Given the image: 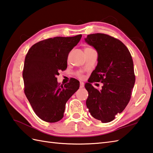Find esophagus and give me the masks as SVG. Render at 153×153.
I'll use <instances>...</instances> for the list:
<instances>
[{
  "instance_id": "1",
  "label": "esophagus",
  "mask_w": 153,
  "mask_h": 153,
  "mask_svg": "<svg viewBox=\"0 0 153 153\" xmlns=\"http://www.w3.org/2000/svg\"><path fill=\"white\" fill-rule=\"evenodd\" d=\"M83 87H84V83L80 82V88H83Z\"/></svg>"
}]
</instances>
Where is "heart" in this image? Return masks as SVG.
I'll use <instances>...</instances> for the list:
<instances>
[{"instance_id":"1","label":"heart","mask_w":153,"mask_h":153,"mask_svg":"<svg viewBox=\"0 0 153 153\" xmlns=\"http://www.w3.org/2000/svg\"><path fill=\"white\" fill-rule=\"evenodd\" d=\"M94 50V49H93L92 48H91V47H86L85 48V50H84V51H85V50ZM77 76L78 77H79V78H83V74L82 72H78V73L77 74Z\"/></svg>"}]
</instances>
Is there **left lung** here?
Here are the masks:
<instances>
[{
  "instance_id": "left-lung-1",
  "label": "left lung",
  "mask_w": 153,
  "mask_h": 153,
  "mask_svg": "<svg viewBox=\"0 0 153 153\" xmlns=\"http://www.w3.org/2000/svg\"><path fill=\"white\" fill-rule=\"evenodd\" d=\"M85 41L98 53L97 66L85 85L86 105L93 117L109 123L130 101L135 82L132 56L121 41L107 34H89ZM94 82H103L102 89H95L91 85Z\"/></svg>"
}]
</instances>
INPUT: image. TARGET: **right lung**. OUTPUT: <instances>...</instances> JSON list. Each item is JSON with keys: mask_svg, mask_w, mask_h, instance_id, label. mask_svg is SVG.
<instances>
[{"mask_svg": "<svg viewBox=\"0 0 153 153\" xmlns=\"http://www.w3.org/2000/svg\"><path fill=\"white\" fill-rule=\"evenodd\" d=\"M82 35L54 37L38 42L26 56L22 76L25 94L34 113L42 120L59 121L64 117L65 103L79 88V82L71 78L59 83L56 76L67 68L68 56Z\"/></svg>", "mask_w": 153, "mask_h": 153, "instance_id": "right-lung-1", "label": "right lung"}]
</instances>
